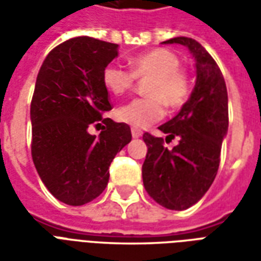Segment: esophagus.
Wrapping results in <instances>:
<instances>
[{
	"mask_svg": "<svg viewBox=\"0 0 261 261\" xmlns=\"http://www.w3.org/2000/svg\"><path fill=\"white\" fill-rule=\"evenodd\" d=\"M131 136H133V138H140L142 136V131L138 130V128H131Z\"/></svg>",
	"mask_w": 261,
	"mask_h": 261,
	"instance_id": "1",
	"label": "esophagus"
}]
</instances>
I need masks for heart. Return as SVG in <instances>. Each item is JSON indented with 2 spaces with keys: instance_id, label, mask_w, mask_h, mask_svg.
I'll use <instances>...</instances> for the list:
<instances>
[{
  "instance_id": "obj_1",
  "label": "heart",
  "mask_w": 261,
  "mask_h": 261,
  "mask_svg": "<svg viewBox=\"0 0 261 261\" xmlns=\"http://www.w3.org/2000/svg\"><path fill=\"white\" fill-rule=\"evenodd\" d=\"M130 69L109 64L102 72L105 88L110 93L121 96L133 89L136 78L148 81L149 97L134 99L116 110V117L137 128L159 121L165 116V105L172 109L181 108L192 95V81L180 68V59L168 48H153L130 61Z\"/></svg>"
}]
</instances>
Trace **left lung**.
I'll use <instances>...</instances> for the list:
<instances>
[{
    "label": "left lung",
    "mask_w": 261,
    "mask_h": 261,
    "mask_svg": "<svg viewBox=\"0 0 261 261\" xmlns=\"http://www.w3.org/2000/svg\"><path fill=\"white\" fill-rule=\"evenodd\" d=\"M165 44L186 46L196 61V86L180 112L159 127L166 138H179L172 149L164 138L145 133L148 152L142 165L147 193L168 210H187L213 185L222 140L228 133V92L221 69L201 44L190 37H173Z\"/></svg>",
    "instance_id": "8db88e82"
}]
</instances>
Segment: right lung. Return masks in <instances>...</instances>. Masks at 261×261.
<instances>
[{"label":"right lung","mask_w":261,"mask_h":261,"mask_svg":"<svg viewBox=\"0 0 261 261\" xmlns=\"http://www.w3.org/2000/svg\"><path fill=\"white\" fill-rule=\"evenodd\" d=\"M117 48L93 37H74L54 47L37 74L32 158L48 192L68 205L102 194L112 161L131 141L128 124L103 117L112 105L102 72ZM91 126H102L101 134L92 136Z\"/></svg>","instance_id":"obj_1"}]
</instances>
